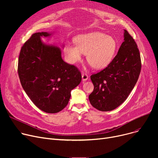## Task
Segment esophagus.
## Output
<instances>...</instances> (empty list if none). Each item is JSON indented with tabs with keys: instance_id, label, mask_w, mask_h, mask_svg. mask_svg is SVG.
Returning <instances> with one entry per match:
<instances>
[{
	"instance_id": "1",
	"label": "esophagus",
	"mask_w": 158,
	"mask_h": 158,
	"mask_svg": "<svg viewBox=\"0 0 158 158\" xmlns=\"http://www.w3.org/2000/svg\"><path fill=\"white\" fill-rule=\"evenodd\" d=\"M82 81H86V80H88V75L86 73H85V72L82 73Z\"/></svg>"
}]
</instances>
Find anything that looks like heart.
I'll use <instances>...</instances> for the list:
<instances>
[{"mask_svg":"<svg viewBox=\"0 0 158 158\" xmlns=\"http://www.w3.org/2000/svg\"><path fill=\"white\" fill-rule=\"evenodd\" d=\"M75 45L66 44L64 52L68 61L76 64L86 54V60L95 69H102L110 64L117 48L115 39L101 32H93L77 36Z\"/></svg>","mask_w":158,"mask_h":158,"instance_id":"obj_1","label":"heart"}]
</instances>
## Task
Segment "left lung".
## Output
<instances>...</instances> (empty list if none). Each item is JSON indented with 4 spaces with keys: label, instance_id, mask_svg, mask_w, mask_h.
<instances>
[{
    "label": "left lung",
    "instance_id": "8db88e82",
    "mask_svg": "<svg viewBox=\"0 0 158 158\" xmlns=\"http://www.w3.org/2000/svg\"><path fill=\"white\" fill-rule=\"evenodd\" d=\"M142 67L137 44L127 31L118 52L107 67L90 76L94 89L89 95L97 110L109 111L126 100L138 79Z\"/></svg>",
    "mask_w": 158,
    "mask_h": 158
}]
</instances>
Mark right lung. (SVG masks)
<instances>
[{
	"instance_id": "add662e5",
	"label": "right lung",
	"mask_w": 158,
	"mask_h": 158,
	"mask_svg": "<svg viewBox=\"0 0 158 158\" xmlns=\"http://www.w3.org/2000/svg\"><path fill=\"white\" fill-rule=\"evenodd\" d=\"M46 32L32 34L22 47L18 73L22 88L40 110L56 113L68 104L71 90L79 85L82 76L73 64L64 62L60 48L41 41Z\"/></svg>"
}]
</instances>
